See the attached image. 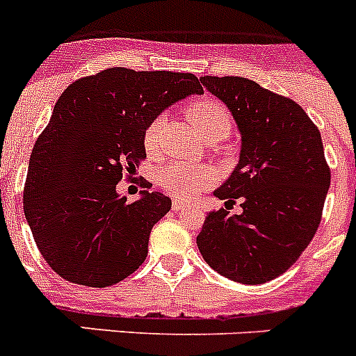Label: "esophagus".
Masks as SVG:
<instances>
[{"label":"esophagus","instance_id":"obj_1","mask_svg":"<svg viewBox=\"0 0 356 356\" xmlns=\"http://www.w3.org/2000/svg\"><path fill=\"white\" fill-rule=\"evenodd\" d=\"M185 203L181 200H172V210H175V212H180V210H184L185 209Z\"/></svg>","mask_w":356,"mask_h":356}]
</instances>
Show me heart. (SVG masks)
<instances>
[{
    "label": "heart",
    "mask_w": 356,
    "mask_h": 356,
    "mask_svg": "<svg viewBox=\"0 0 356 356\" xmlns=\"http://www.w3.org/2000/svg\"><path fill=\"white\" fill-rule=\"evenodd\" d=\"M187 118L200 135L209 143L225 139L232 131V115L222 103L212 97H201L187 106ZM162 118H156L147 124L144 131V146L149 153H155L160 143ZM216 181V172L207 165L175 160L159 171V185L176 200H193L201 191L209 188Z\"/></svg>",
    "instance_id": "b5f03b06"
}]
</instances>
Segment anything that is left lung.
<instances>
[{
  "mask_svg": "<svg viewBox=\"0 0 356 356\" xmlns=\"http://www.w3.org/2000/svg\"><path fill=\"white\" fill-rule=\"evenodd\" d=\"M241 131V159L216 197L196 242L213 271L259 285L284 275L317 232L332 172L317 127L289 97L241 76H201ZM243 201V213L229 205Z\"/></svg>",
  "mask_w": 356,
  "mask_h": 356,
  "instance_id": "1",
  "label": "left lung"
}]
</instances>
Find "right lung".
<instances>
[{
  "label": "right lung",
  "instance_id": "obj_1",
  "mask_svg": "<svg viewBox=\"0 0 356 356\" xmlns=\"http://www.w3.org/2000/svg\"><path fill=\"white\" fill-rule=\"evenodd\" d=\"M191 94H203L191 72L127 67L80 78L60 94L31 149L23 194L31 235L56 275L102 289L143 266L171 200L143 191L130 203L115 187L146 159L147 124Z\"/></svg>",
  "mask_w": 356,
  "mask_h": 356
}]
</instances>
